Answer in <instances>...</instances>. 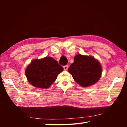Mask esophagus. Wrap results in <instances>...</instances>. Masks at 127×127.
Returning a JSON list of instances; mask_svg holds the SVG:
<instances>
[{"label":"esophagus","instance_id":"obj_1","mask_svg":"<svg viewBox=\"0 0 127 127\" xmlns=\"http://www.w3.org/2000/svg\"><path fill=\"white\" fill-rule=\"evenodd\" d=\"M63 68H64V70H68V65H64V66H63Z\"/></svg>","mask_w":127,"mask_h":127}]
</instances>
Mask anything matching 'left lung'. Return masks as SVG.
Returning <instances> with one entry per match:
<instances>
[{"label":"left lung","mask_w":127,"mask_h":127,"mask_svg":"<svg viewBox=\"0 0 127 127\" xmlns=\"http://www.w3.org/2000/svg\"><path fill=\"white\" fill-rule=\"evenodd\" d=\"M74 80L82 87L95 84L101 77L102 67L99 62L92 56L77 55L74 62L68 68Z\"/></svg>","instance_id":"1"}]
</instances>
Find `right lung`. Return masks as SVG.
I'll return each instance as SVG.
<instances>
[{
    "label": "right lung",
    "mask_w": 127,
    "mask_h": 127,
    "mask_svg": "<svg viewBox=\"0 0 127 127\" xmlns=\"http://www.w3.org/2000/svg\"><path fill=\"white\" fill-rule=\"evenodd\" d=\"M63 68L51 57L34 59L27 66L25 74L29 83L39 88H48L55 81Z\"/></svg>",
    "instance_id": "obj_1"
}]
</instances>
